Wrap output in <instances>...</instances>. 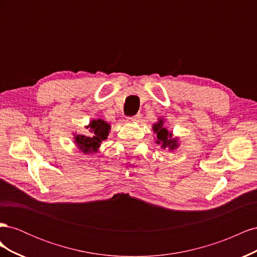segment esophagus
I'll return each mask as SVG.
<instances>
[{
  "label": "esophagus",
  "instance_id": "1",
  "mask_svg": "<svg viewBox=\"0 0 257 257\" xmlns=\"http://www.w3.org/2000/svg\"><path fill=\"white\" fill-rule=\"evenodd\" d=\"M139 118H141V114H136V115H134V116H128L127 121H128V122H135V121H138Z\"/></svg>",
  "mask_w": 257,
  "mask_h": 257
}]
</instances>
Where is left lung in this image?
Wrapping results in <instances>:
<instances>
[{
    "mask_svg": "<svg viewBox=\"0 0 257 257\" xmlns=\"http://www.w3.org/2000/svg\"><path fill=\"white\" fill-rule=\"evenodd\" d=\"M152 130L155 133L154 139L157 145H160L162 149H167L169 151L176 150L179 148V138L174 137L173 132H169L166 127H164V119L160 118L158 119V122L154 123L152 125Z\"/></svg>",
    "mask_w": 257,
    "mask_h": 257,
    "instance_id": "8db88e82",
    "label": "left lung"
}]
</instances>
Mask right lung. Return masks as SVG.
<instances>
[{"label": "right lung", "instance_id": "right-lung-1", "mask_svg": "<svg viewBox=\"0 0 257 257\" xmlns=\"http://www.w3.org/2000/svg\"><path fill=\"white\" fill-rule=\"evenodd\" d=\"M88 135L74 134V144L83 154H94L99 151L100 144L106 141L110 133V124L103 119H93L85 125Z\"/></svg>", "mask_w": 257, "mask_h": 257}]
</instances>
